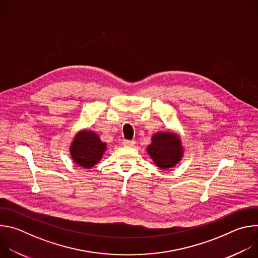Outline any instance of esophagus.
Segmentation results:
<instances>
[{
	"instance_id": "34e87169",
	"label": "esophagus",
	"mask_w": 258,
	"mask_h": 258,
	"mask_svg": "<svg viewBox=\"0 0 258 258\" xmlns=\"http://www.w3.org/2000/svg\"><path fill=\"white\" fill-rule=\"evenodd\" d=\"M122 144H123L124 146H128V147H132V146H135L136 142H135V141H128V140H123Z\"/></svg>"
}]
</instances>
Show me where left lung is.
Masks as SVG:
<instances>
[{
	"label": "left lung",
	"instance_id": "obj_1",
	"mask_svg": "<svg viewBox=\"0 0 258 258\" xmlns=\"http://www.w3.org/2000/svg\"><path fill=\"white\" fill-rule=\"evenodd\" d=\"M155 165L161 169L174 167L183 156L180 138L173 132H159L152 136L151 144L147 147Z\"/></svg>",
	"mask_w": 258,
	"mask_h": 258
}]
</instances>
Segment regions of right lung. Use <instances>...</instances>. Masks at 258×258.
<instances>
[{"label":"right lung","mask_w":258,"mask_h":258,"mask_svg":"<svg viewBox=\"0 0 258 258\" xmlns=\"http://www.w3.org/2000/svg\"><path fill=\"white\" fill-rule=\"evenodd\" d=\"M107 150V145L100 137L92 131L82 130L70 144V156L77 165L84 168H91L96 165Z\"/></svg>","instance_id":"obj_1"}]
</instances>
